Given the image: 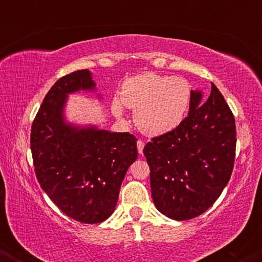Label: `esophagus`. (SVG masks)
Listing matches in <instances>:
<instances>
[{"label":"esophagus","instance_id":"34e87169","mask_svg":"<svg viewBox=\"0 0 262 262\" xmlns=\"http://www.w3.org/2000/svg\"><path fill=\"white\" fill-rule=\"evenodd\" d=\"M137 146H138V152H139V154H143V150H144V146H145V143H144L143 140H138Z\"/></svg>","mask_w":262,"mask_h":262}]
</instances>
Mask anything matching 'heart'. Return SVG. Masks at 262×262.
Returning <instances> with one entry per match:
<instances>
[{
  "mask_svg": "<svg viewBox=\"0 0 262 262\" xmlns=\"http://www.w3.org/2000/svg\"><path fill=\"white\" fill-rule=\"evenodd\" d=\"M121 100L135 110L134 121L141 132L160 135L175 129L187 116L191 103V85L182 77L143 74L123 83ZM114 113L121 116L120 101H113Z\"/></svg>",
  "mask_w": 262,
  "mask_h": 262,
  "instance_id": "heart-1",
  "label": "heart"
}]
</instances>
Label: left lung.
Here are the masks:
<instances>
[{"mask_svg":"<svg viewBox=\"0 0 262 262\" xmlns=\"http://www.w3.org/2000/svg\"><path fill=\"white\" fill-rule=\"evenodd\" d=\"M235 146L234 114L214 83L206 102L201 91H192L181 124L144 148L156 208L175 221L206 212L229 182Z\"/></svg>","mask_w":262,"mask_h":262,"instance_id":"obj_1","label":"left lung"}]
</instances>
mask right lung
I'll use <instances>...</instances> for the list:
<instances>
[{"mask_svg": "<svg viewBox=\"0 0 262 262\" xmlns=\"http://www.w3.org/2000/svg\"><path fill=\"white\" fill-rule=\"evenodd\" d=\"M95 86L89 70L62 76L47 93L31 129L39 185L62 213L86 224L101 223L112 214L123 179L138 158L133 134L64 122L68 93Z\"/></svg>", "mask_w": 262, "mask_h": 262, "instance_id": "obj_1", "label": "right lung"}]
</instances>
